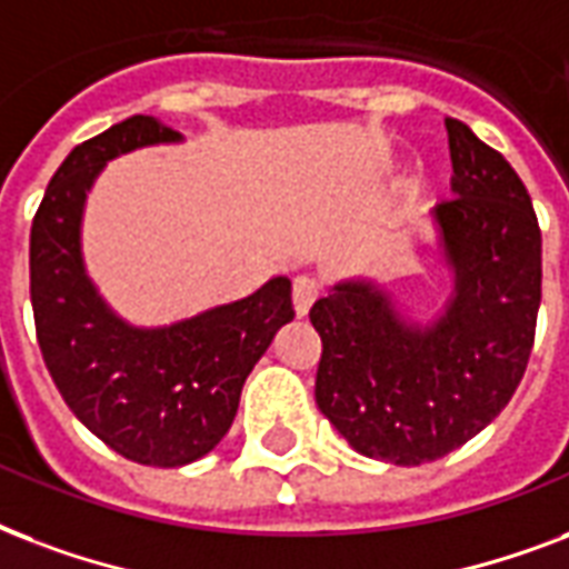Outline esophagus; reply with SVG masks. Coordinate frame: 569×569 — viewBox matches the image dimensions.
Here are the masks:
<instances>
[{"mask_svg":"<svg viewBox=\"0 0 569 569\" xmlns=\"http://www.w3.org/2000/svg\"><path fill=\"white\" fill-rule=\"evenodd\" d=\"M317 297H320V281L315 276H297L293 279V308H297L299 317L308 315V308Z\"/></svg>","mask_w":569,"mask_h":569,"instance_id":"obj_1","label":"esophagus"}]
</instances>
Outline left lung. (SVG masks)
Instances as JSON below:
<instances>
[{
  "label": "left lung",
  "mask_w": 569,
  "mask_h": 569,
  "mask_svg": "<svg viewBox=\"0 0 569 569\" xmlns=\"http://www.w3.org/2000/svg\"><path fill=\"white\" fill-rule=\"evenodd\" d=\"M453 198L433 207L453 293L433 323L400 317L373 281H338L311 306L323 353L315 400L356 451L395 466L439 460L513 398L535 345L540 228L510 162L445 118Z\"/></svg>",
  "instance_id": "1"
}]
</instances>
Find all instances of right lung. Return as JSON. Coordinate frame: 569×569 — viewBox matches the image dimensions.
<instances>
[{"label":"right lung","instance_id":"obj_1","mask_svg":"<svg viewBox=\"0 0 569 569\" xmlns=\"http://www.w3.org/2000/svg\"><path fill=\"white\" fill-rule=\"evenodd\" d=\"M180 139L157 118L133 116L77 144L52 174L29 240L34 329L56 389L112 451L160 469L213 451L246 377L293 320L288 276L169 326L127 323L97 293L82 261L88 189L121 153Z\"/></svg>","mask_w":569,"mask_h":569}]
</instances>
